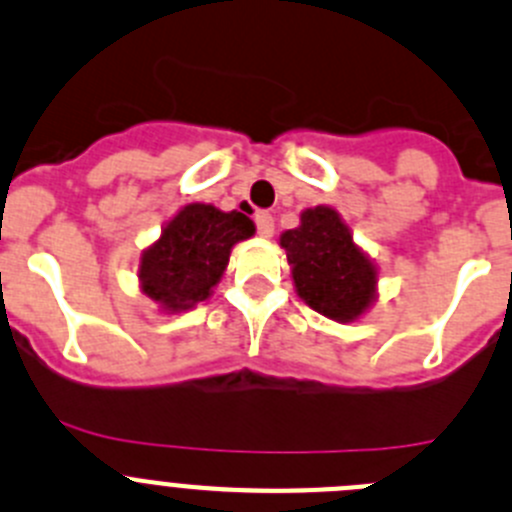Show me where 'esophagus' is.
<instances>
[{"instance_id":"34e87169","label":"esophagus","mask_w":512,"mask_h":512,"mask_svg":"<svg viewBox=\"0 0 512 512\" xmlns=\"http://www.w3.org/2000/svg\"><path fill=\"white\" fill-rule=\"evenodd\" d=\"M255 222H257V232H260V237H272V232H275V219H272V214L257 212Z\"/></svg>"}]
</instances>
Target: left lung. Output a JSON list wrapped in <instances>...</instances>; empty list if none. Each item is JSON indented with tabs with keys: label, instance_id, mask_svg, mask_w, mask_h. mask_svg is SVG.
I'll return each mask as SVG.
<instances>
[{
	"label": "left lung",
	"instance_id": "8db88e82",
	"mask_svg": "<svg viewBox=\"0 0 512 512\" xmlns=\"http://www.w3.org/2000/svg\"><path fill=\"white\" fill-rule=\"evenodd\" d=\"M300 298L331 321H358L376 300L379 270L353 242V234L333 207H310L295 229L280 234Z\"/></svg>",
	"mask_w": 512,
	"mask_h": 512
}]
</instances>
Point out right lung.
Masks as SVG:
<instances>
[{"label": "right lung", "instance_id": "obj_1", "mask_svg": "<svg viewBox=\"0 0 512 512\" xmlns=\"http://www.w3.org/2000/svg\"><path fill=\"white\" fill-rule=\"evenodd\" d=\"M252 234L255 224L237 209L186 204L164 224L159 240L141 252V293L164 313L191 310L222 280L232 247Z\"/></svg>", "mask_w": 512, "mask_h": 512}]
</instances>
